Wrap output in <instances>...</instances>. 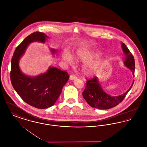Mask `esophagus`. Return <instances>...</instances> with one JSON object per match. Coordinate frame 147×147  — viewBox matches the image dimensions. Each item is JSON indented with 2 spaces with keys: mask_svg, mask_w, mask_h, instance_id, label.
<instances>
[{
  "mask_svg": "<svg viewBox=\"0 0 147 147\" xmlns=\"http://www.w3.org/2000/svg\"><path fill=\"white\" fill-rule=\"evenodd\" d=\"M76 78H77L76 76H74V75H71L70 77H69V79H70V80H73L76 79Z\"/></svg>",
  "mask_w": 147,
  "mask_h": 147,
  "instance_id": "1",
  "label": "esophagus"
}]
</instances>
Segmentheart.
<instances>
[{
  "label": "heart",
  "mask_w": 147,
  "mask_h": 147,
  "mask_svg": "<svg viewBox=\"0 0 147 147\" xmlns=\"http://www.w3.org/2000/svg\"><path fill=\"white\" fill-rule=\"evenodd\" d=\"M101 54L100 52H87L82 49L78 50L76 54L78 59L86 63L84 64L82 70L84 75L86 76H92L95 75L100 68V62L94 61L90 62L93 59L98 57ZM63 60L69 63L74 62L73 57L68 51H65L63 53Z\"/></svg>",
  "instance_id": "obj_1"
}]
</instances>
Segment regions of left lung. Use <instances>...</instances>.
<instances>
[{
  "instance_id": "8db88e82",
  "label": "left lung",
  "mask_w": 147,
  "mask_h": 147,
  "mask_svg": "<svg viewBox=\"0 0 147 147\" xmlns=\"http://www.w3.org/2000/svg\"><path fill=\"white\" fill-rule=\"evenodd\" d=\"M121 47L125 55L123 64L132 71L133 76H134L135 63L133 55L125 43H122ZM134 80L130 88L125 93L117 96H111L104 90L98 77H94L92 79L86 82L85 89L83 92V96L88 104L92 107L100 110L109 109L119 105L123 101L127 93L131 89Z\"/></svg>"
}]
</instances>
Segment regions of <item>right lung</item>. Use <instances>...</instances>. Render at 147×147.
Returning <instances> with one entry per match:
<instances>
[{"mask_svg": "<svg viewBox=\"0 0 147 147\" xmlns=\"http://www.w3.org/2000/svg\"><path fill=\"white\" fill-rule=\"evenodd\" d=\"M49 38L44 33L35 32L26 37L15 50L11 59L10 79L15 90L28 105L37 109H47L54 105L59 98L63 87L68 82V73L49 67L47 71L35 77H30L22 72L19 60L31 43H44ZM52 55L56 49H51Z\"/></svg>", "mask_w": 147, "mask_h": 147, "instance_id": "right-lung-1", "label": "right lung"}]
</instances>
